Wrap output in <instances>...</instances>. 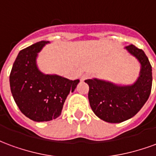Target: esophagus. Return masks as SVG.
<instances>
[{
	"label": "esophagus",
	"instance_id": "1",
	"mask_svg": "<svg viewBox=\"0 0 156 156\" xmlns=\"http://www.w3.org/2000/svg\"><path fill=\"white\" fill-rule=\"evenodd\" d=\"M92 75L90 74V73H84V74L82 76L81 78V80L82 81H84V80H86V79H88V78H91Z\"/></svg>",
	"mask_w": 156,
	"mask_h": 156
}]
</instances>
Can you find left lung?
I'll list each match as a JSON object with an SVG mask.
<instances>
[{
	"label": "left lung",
	"instance_id": "obj_1",
	"mask_svg": "<svg viewBox=\"0 0 156 156\" xmlns=\"http://www.w3.org/2000/svg\"><path fill=\"white\" fill-rule=\"evenodd\" d=\"M125 49L140 63L137 80L131 85H118L98 78L87 79L88 100L92 110L102 120L121 123L140 111L150 97L152 87V68L143 50L134 45Z\"/></svg>",
	"mask_w": 156,
	"mask_h": 156
}]
</instances>
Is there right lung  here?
I'll list each match as a JSON object with an SVG mask.
<instances>
[{
    "label": "right lung",
    "mask_w": 156,
    "mask_h": 156,
    "mask_svg": "<svg viewBox=\"0 0 156 156\" xmlns=\"http://www.w3.org/2000/svg\"><path fill=\"white\" fill-rule=\"evenodd\" d=\"M48 42L39 41L20 51L10 74L16 104L23 115L37 122L57 119L68 95L79 83L78 79L73 81L56 74H44L39 70L37 58Z\"/></svg>",
    "instance_id": "right-lung-1"
}]
</instances>
